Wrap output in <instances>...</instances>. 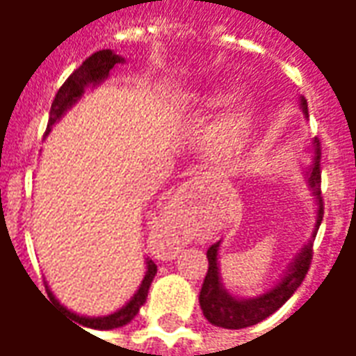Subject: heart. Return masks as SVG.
<instances>
[{"label": "heart", "mask_w": 356, "mask_h": 356, "mask_svg": "<svg viewBox=\"0 0 356 356\" xmlns=\"http://www.w3.org/2000/svg\"><path fill=\"white\" fill-rule=\"evenodd\" d=\"M250 122H252V116H250L248 110H236V112H232L231 118L223 124V135L227 139H240V137L246 135Z\"/></svg>", "instance_id": "obj_1"}]
</instances>
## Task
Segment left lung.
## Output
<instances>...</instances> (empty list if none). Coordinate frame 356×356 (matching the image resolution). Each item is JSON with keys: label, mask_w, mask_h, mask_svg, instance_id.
Instances as JSON below:
<instances>
[{"label": "left lung", "mask_w": 356, "mask_h": 356, "mask_svg": "<svg viewBox=\"0 0 356 356\" xmlns=\"http://www.w3.org/2000/svg\"><path fill=\"white\" fill-rule=\"evenodd\" d=\"M301 110L305 118H309V110H307V101L301 97ZM307 181L311 191L316 196V225L311 240L307 242L305 248H301L298 257L290 263V267L286 270V275L280 278V282L276 284L275 288L257 296V298L240 299L231 296L225 290L221 276H219V246L221 242H216L213 246L208 248V273L204 278L200 290V307L204 316L208 318L213 326L227 330H240L254 326L257 322L265 321L267 316L278 311L280 307L293 296V291L298 290L303 278H305L307 270L311 267V259H313V240L316 236V231L322 223V216H324V204H322L321 196V143L314 137L313 140V163L309 165L305 171Z\"/></svg>", "instance_id": "obj_1"}]
</instances>
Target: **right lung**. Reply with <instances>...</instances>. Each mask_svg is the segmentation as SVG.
<instances>
[{
  "label": "right lung",
  "mask_w": 356,
  "mask_h": 356,
  "mask_svg": "<svg viewBox=\"0 0 356 356\" xmlns=\"http://www.w3.org/2000/svg\"><path fill=\"white\" fill-rule=\"evenodd\" d=\"M118 63H124V58L120 57V55H116L112 49L97 51L91 57L86 58V60L81 63L80 68H76V70L70 74V78L63 83V88L58 89L57 95H55V101L51 104L49 124H47V131H45V135L51 131V127L57 124L60 118L65 116L66 110L72 108L74 104L80 101L81 95L86 93V89L93 88V86H99L101 81L106 80L110 70H112L114 65H118ZM156 270H158V268H156L154 261L148 259L147 275L143 278V282H140L137 293H135L122 309H118L116 313L106 314V316H80V314L72 313V311H68L66 307H63L58 303L57 298L53 296V291L49 290V286H45V288H47V296H49L51 301L57 303L74 322H78V324L86 326V328L114 330L120 328V326H125L127 322H131L133 318H135V314L139 313L140 307L145 305V301H147L148 296V288H150V284L154 280ZM78 324H76V326H78Z\"/></svg>",
  "instance_id": "add662e5"
}]
</instances>
